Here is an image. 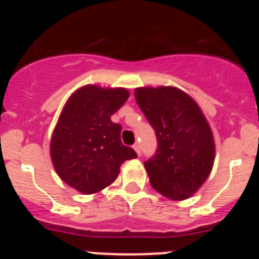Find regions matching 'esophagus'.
<instances>
[{
    "mask_svg": "<svg viewBox=\"0 0 259 259\" xmlns=\"http://www.w3.org/2000/svg\"><path fill=\"white\" fill-rule=\"evenodd\" d=\"M134 149L136 150L137 154L140 155L141 154V145H140V143H135L134 144Z\"/></svg>",
    "mask_w": 259,
    "mask_h": 259,
    "instance_id": "obj_1",
    "label": "esophagus"
}]
</instances>
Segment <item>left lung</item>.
Segmentation results:
<instances>
[{
    "instance_id": "obj_1",
    "label": "left lung",
    "mask_w": 259,
    "mask_h": 259,
    "mask_svg": "<svg viewBox=\"0 0 259 259\" xmlns=\"http://www.w3.org/2000/svg\"><path fill=\"white\" fill-rule=\"evenodd\" d=\"M135 97L157 137L154 155L144 162L150 184L171 200L191 197L214 163L206 119L188 95L172 87L137 88Z\"/></svg>"
}]
</instances>
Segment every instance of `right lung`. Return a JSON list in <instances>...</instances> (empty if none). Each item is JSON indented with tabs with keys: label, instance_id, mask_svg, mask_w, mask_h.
Instances as JSON below:
<instances>
[{
	"label": "right lung",
	"instance_id": "add662e5",
	"mask_svg": "<svg viewBox=\"0 0 259 259\" xmlns=\"http://www.w3.org/2000/svg\"><path fill=\"white\" fill-rule=\"evenodd\" d=\"M128 96L123 88L85 85L66 104L53 132L50 155L61 179L76 191H101L118 178L123 162L137 157L122 144V125L110 119Z\"/></svg>",
	"mask_w": 259,
	"mask_h": 259
}]
</instances>
